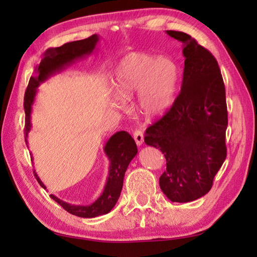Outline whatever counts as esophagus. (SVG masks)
Listing matches in <instances>:
<instances>
[{"label": "esophagus", "mask_w": 257, "mask_h": 257, "mask_svg": "<svg viewBox=\"0 0 257 257\" xmlns=\"http://www.w3.org/2000/svg\"><path fill=\"white\" fill-rule=\"evenodd\" d=\"M134 139L135 142H136V144L138 146H141L143 143H144V135H143L141 130H136V132L134 133Z\"/></svg>", "instance_id": "34e87169"}]
</instances>
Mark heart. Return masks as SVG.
<instances>
[{
	"label": "heart",
	"instance_id": "obj_1",
	"mask_svg": "<svg viewBox=\"0 0 257 257\" xmlns=\"http://www.w3.org/2000/svg\"><path fill=\"white\" fill-rule=\"evenodd\" d=\"M179 80L177 64L167 56L133 52L113 71L112 87L116 107L137 95V108L147 119L162 116L171 107Z\"/></svg>",
	"mask_w": 257,
	"mask_h": 257
}]
</instances>
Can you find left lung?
<instances>
[{
	"label": "left lung",
	"instance_id": "1",
	"mask_svg": "<svg viewBox=\"0 0 257 257\" xmlns=\"http://www.w3.org/2000/svg\"><path fill=\"white\" fill-rule=\"evenodd\" d=\"M182 43L181 90L167 114L147 128L146 145L164 154L167 170L160 187L171 202H193L206 195L227 156L225 89L214 56L188 34L167 30Z\"/></svg>",
	"mask_w": 257,
	"mask_h": 257
}]
</instances>
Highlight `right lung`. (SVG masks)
<instances>
[{
    "label": "right lung",
    "mask_w": 257,
    "mask_h": 257,
    "mask_svg": "<svg viewBox=\"0 0 257 257\" xmlns=\"http://www.w3.org/2000/svg\"><path fill=\"white\" fill-rule=\"evenodd\" d=\"M99 36L97 34L86 38V40L75 41L67 43L60 47H51L47 49L41 63L35 68V75L30 77L27 90L25 93V113H26V129L25 139L26 144H28V134L32 129V111L36 97L38 86L56 72H61L64 69L71 66L78 60H81L93 53L96 49ZM28 146V145H27ZM104 153L108 159V173L105 186L99 196L94 203L89 205H75L62 201V199L51 195V198L60 204L67 212L80 217H96L98 215L107 214L118 202L121 189L123 186L124 173L132 160L137 154V145L134 138L127 132H118L108 138ZM35 177L43 188L46 189V186L37 176L35 171Z\"/></svg>",
    "instance_id": "1"
}]
</instances>
